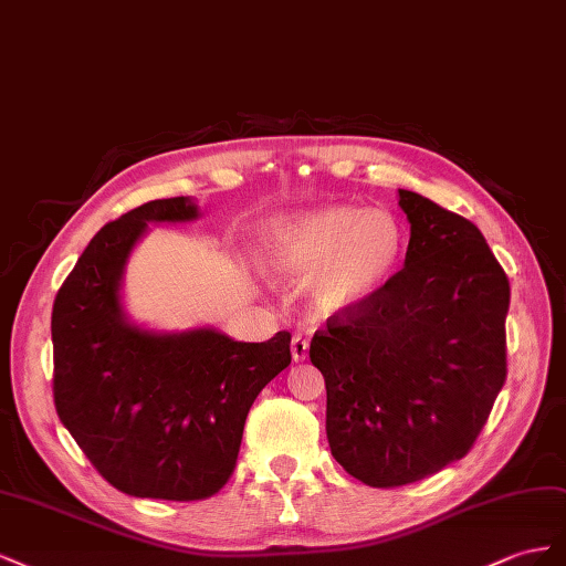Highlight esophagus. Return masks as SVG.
<instances>
[{
	"mask_svg": "<svg viewBox=\"0 0 566 566\" xmlns=\"http://www.w3.org/2000/svg\"><path fill=\"white\" fill-rule=\"evenodd\" d=\"M308 348H311L308 336L294 334V338H292V358H294V363H303L305 358H308Z\"/></svg>",
	"mask_w": 566,
	"mask_h": 566,
	"instance_id": "obj_1",
	"label": "esophagus"
}]
</instances>
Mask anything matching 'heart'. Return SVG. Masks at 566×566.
Segmentation results:
<instances>
[{
    "label": "heart",
    "mask_w": 566,
    "mask_h": 566,
    "mask_svg": "<svg viewBox=\"0 0 566 566\" xmlns=\"http://www.w3.org/2000/svg\"><path fill=\"white\" fill-rule=\"evenodd\" d=\"M406 234L384 208L327 206L270 222L258 261L272 280L308 277L322 313H350L375 301L396 274Z\"/></svg>",
    "instance_id": "heart-1"
}]
</instances>
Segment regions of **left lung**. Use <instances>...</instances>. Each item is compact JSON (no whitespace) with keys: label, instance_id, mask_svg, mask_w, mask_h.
<instances>
[{"label":"left lung","instance_id":"8db88e82","mask_svg":"<svg viewBox=\"0 0 566 566\" xmlns=\"http://www.w3.org/2000/svg\"><path fill=\"white\" fill-rule=\"evenodd\" d=\"M406 268L311 342L334 460L375 489L470 453L503 389L510 282L476 224L398 189Z\"/></svg>","mask_w":566,"mask_h":566}]
</instances>
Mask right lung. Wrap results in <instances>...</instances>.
<instances>
[{
    "instance_id": "add662e5",
    "label": "right lung",
    "mask_w": 566,
    "mask_h": 566,
    "mask_svg": "<svg viewBox=\"0 0 566 566\" xmlns=\"http://www.w3.org/2000/svg\"><path fill=\"white\" fill-rule=\"evenodd\" d=\"M189 197L149 201L94 234L52 313L59 419L113 489L201 500L228 483L255 396L292 363V334L247 344L213 327L158 332L130 319L125 265L158 222H193Z\"/></svg>"
}]
</instances>
